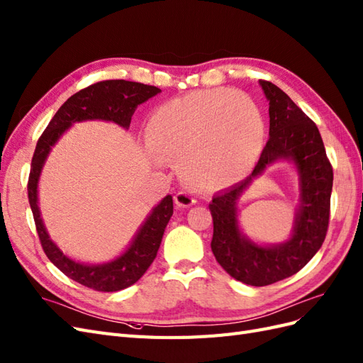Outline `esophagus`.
Masks as SVG:
<instances>
[{
  "label": "esophagus",
  "mask_w": 363,
  "mask_h": 363,
  "mask_svg": "<svg viewBox=\"0 0 363 363\" xmlns=\"http://www.w3.org/2000/svg\"><path fill=\"white\" fill-rule=\"evenodd\" d=\"M174 202L178 206H184V208H187V206H191L196 203V198L190 191L181 190L174 194Z\"/></svg>",
  "instance_id": "1"
}]
</instances>
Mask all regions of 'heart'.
<instances>
[{"label": "heart", "mask_w": 363, "mask_h": 363, "mask_svg": "<svg viewBox=\"0 0 363 363\" xmlns=\"http://www.w3.org/2000/svg\"><path fill=\"white\" fill-rule=\"evenodd\" d=\"M152 146L181 160V172L199 187H220L250 170L264 144V121L240 91L205 89L165 101L147 126Z\"/></svg>", "instance_id": "obj_1"}]
</instances>
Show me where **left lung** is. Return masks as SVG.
<instances>
[{
    "label": "left lung",
    "mask_w": 363,
    "mask_h": 363,
    "mask_svg": "<svg viewBox=\"0 0 363 363\" xmlns=\"http://www.w3.org/2000/svg\"><path fill=\"white\" fill-rule=\"evenodd\" d=\"M269 100V140L247 179L216 194L208 208L213 216L211 251L225 271L237 281L269 286L292 277L312 260L323 246L330 222L333 167L315 121L299 109L284 91L260 80ZM292 159L300 173L302 206L291 240L279 247H257L240 234L235 201L269 163Z\"/></svg>",
    "instance_id": "left-lung-1"
}]
</instances>
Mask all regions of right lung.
Here are the masks:
<instances>
[{
	"mask_svg": "<svg viewBox=\"0 0 363 363\" xmlns=\"http://www.w3.org/2000/svg\"><path fill=\"white\" fill-rule=\"evenodd\" d=\"M161 92L160 88L129 80H101L71 96L59 108L39 137L28 174V202L33 213L40 246L60 272L76 283L97 292H117L137 283L158 254L162 234L173 214L172 196H165L141 226L129 250L108 264L88 266L72 262L50 240L38 208V179L51 146L72 123L84 120H108L128 128L140 103Z\"/></svg>",
	"mask_w": 363,
	"mask_h": 363,
	"instance_id": "right-lung-1",
	"label": "right lung"
}]
</instances>
